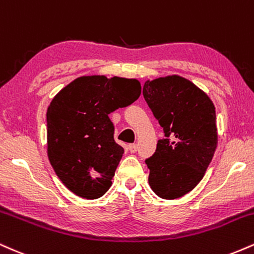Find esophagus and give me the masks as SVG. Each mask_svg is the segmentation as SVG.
I'll return each instance as SVG.
<instances>
[{"label": "esophagus", "instance_id": "esophagus-1", "mask_svg": "<svg viewBox=\"0 0 254 254\" xmlns=\"http://www.w3.org/2000/svg\"><path fill=\"white\" fill-rule=\"evenodd\" d=\"M128 148H129V151L132 152V153H135V152L138 151V145L132 144V145H129V147H128Z\"/></svg>", "mask_w": 254, "mask_h": 254}]
</instances>
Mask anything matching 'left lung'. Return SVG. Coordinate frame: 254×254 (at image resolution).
I'll return each mask as SVG.
<instances>
[{
  "mask_svg": "<svg viewBox=\"0 0 254 254\" xmlns=\"http://www.w3.org/2000/svg\"><path fill=\"white\" fill-rule=\"evenodd\" d=\"M142 95L165 134L145 160L148 183L159 197L180 198L201 182L215 153V107L204 91L176 74L145 82Z\"/></svg>",
  "mask_w": 254,
  "mask_h": 254,
  "instance_id": "1",
  "label": "left lung"
}]
</instances>
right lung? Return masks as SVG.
Wrapping results in <instances>:
<instances>
[{
  "label": "right lung",
  "mask_w": 254,
  "mask_h": 254,
  "mask_svg": "<svg viewBox=\"0 0 254 254\" xmlns=\"http://www.w3.org/2000/svg\"><path fill=\"white\" fill-rule=\"evenodd\" d=\"M141 94L138 79L83 76L63 88L47 108V156L65 187L86 199L112 186L124 147L109 114Z\"/></svg>",
  "instance_id": "obj_1"
}]
</instances>
